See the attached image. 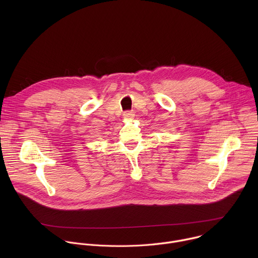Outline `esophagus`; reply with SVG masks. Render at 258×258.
<instances>
[{"label": "esophagus", "mask_w": 258, "mask_h": 258, "mask_svg": "<svg viewBox=\"0 0 258 258\" xmlns=\"http://www.w3.org/2000/svg\"><path fill=\"white\" fill-rule=\"evenodd\" d=\"M123 116H124V118H132L134 116V114H132V112H125L123 114Z\"/></svg>", "instance_id": "1"}]
</instances>
